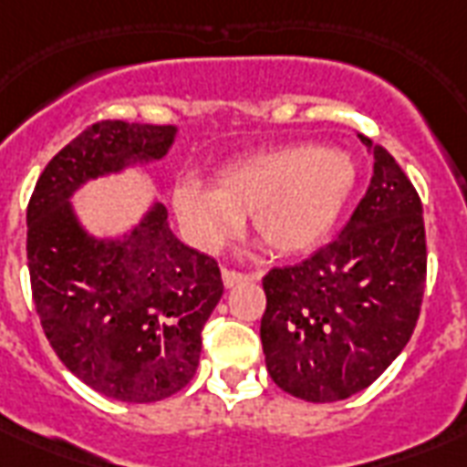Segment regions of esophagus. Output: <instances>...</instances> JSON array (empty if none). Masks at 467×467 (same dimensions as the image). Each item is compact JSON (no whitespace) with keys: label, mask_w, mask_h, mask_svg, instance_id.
I'll list each match as a JSON object with an SVG mask.
<instances>
[{"label":"esophagus","mask_w":467,"mask_h":467,"mask_svg":"<svg viewBox=\"0 0 467 467\" xmlns=\"http://www.w3.org/2000/svg\"><path fill=\"white\" fill-rule=\"evenodd\" d=\"M249 278L254 281L256 276L254 274L249 276V274H242V271H234V269H223V284H225L227 288H233V285L242 284V281H249Z\"/></svg>","instance_id":"1"}]
</instances>
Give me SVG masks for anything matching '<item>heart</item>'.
Masks as SVG:
<instances>
[{
    "mask_svg": "<svg viewBox=\"0 0 467 467\" xmlns=\"http://www.w3.org/2000/svg\"><path fill=\"white\" fill-rule=\"evenodd\" d=\"M356 183V161L344 150L298 142L227 164L215 186L182 183L171 203L183 234L203 252H220L244 230L278 254L310 252L339 218Z\"/></svg>",
    "mask_w": 467,
    "mask_h": 467,
    "instance_id": "1",
    "label": "heart"
}]
</instances>
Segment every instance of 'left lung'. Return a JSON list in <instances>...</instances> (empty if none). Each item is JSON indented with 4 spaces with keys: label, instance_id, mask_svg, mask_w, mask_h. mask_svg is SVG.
I'll use <instances>...</instances> for the list:
<instances>
[{
    "label": "left lung",
    "instance_id": "obj_1",
    "mask_svg": "<svg viewBox=\"0 0 467 467\" xmlns=\"http://www.w3.org/2000/svg\"><path fill=\"white\" fill-rule=\"evenodd\" d=\"M373 176L341 234L264 276L262 347L271 380L306 402L368 388L412 337L427 284L420 193L368 138Z\"/></svg>",
    "mask_w": 467,
    "mask_h": 467
}]
</instances>
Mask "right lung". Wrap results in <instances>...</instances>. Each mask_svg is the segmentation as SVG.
<instances>
[{"label": "right lung", "mask_w": 467, "mask_h": 467, "mask_svg": "<svg viewBox=\"0 0 467 467\" xmlns=\"http://www.w3.org/2000/svg\"><path fill=\"white\" fill-rule=\"evenodd\" d=\"M174 138V126L94 123L47 161L26 211L43 332L79 380L120 402H157L193 378L223 278L213 256L176 240L161 203L119 240H99L69 198L91 179L161 160Z\"/></svg>", "instance_id": "1"}]
</instances>
